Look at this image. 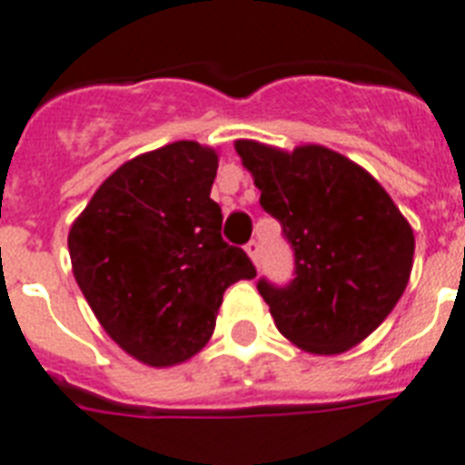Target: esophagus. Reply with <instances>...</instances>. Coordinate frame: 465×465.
Listing matches in <instances>:
<instances>
[{
    "instance_id": "1",
    "label": "esophagus",
    "mask_w": 465,
    "mask_h": 465,
    "mask_svg": "<svg viewBox=\"0 0 465 465\" xmlns=\"http://www.w3.org/2000/svg\"><path fill=\"white\" fill-rule=\"evenodd\" d=\"M244 250H247V254H250L252 262L259 263V252H262V247H259V242H256V240H252V242L247 244V247H244Z\"/></svg>"
}]
</instances>
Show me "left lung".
<instances>
[{
    "mask_svg": "<svg viewBox=\"0 0 465 465\" xmlns=\"http://www.w3.org/2000/svg\"><path fill=\"white\" fill-rule=\"evenodd\" d=\"M235 151L262 192L259 203L295 250L291 283L256 285L278 331L314 355L362 343L406 291L411 223L372 174L331 148L283 151L237 139Z\"/></svg>",
    "mask_w": 465,
    "mask_h": 465,
    "instance_id": "obj_1",
    "label": "left lung"
}]
</instances>
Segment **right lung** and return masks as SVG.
<instances>
[{"label":"right lung","mask_w":465,"mask_h":465,"mask_svg":"<svg viewBox=\"0 0 465 465\" xmlns=\"http://www.w3.org/2000/svg\"><path fill=\"white\" fill-rule=\"evenodd\" d=\"M218 151L174 141L114 170L69 230L72 271L105 333L148 367L202 351L223 292L256 276L223 242Z\"/></svg>","instance_id":"1"}]
</instances>
